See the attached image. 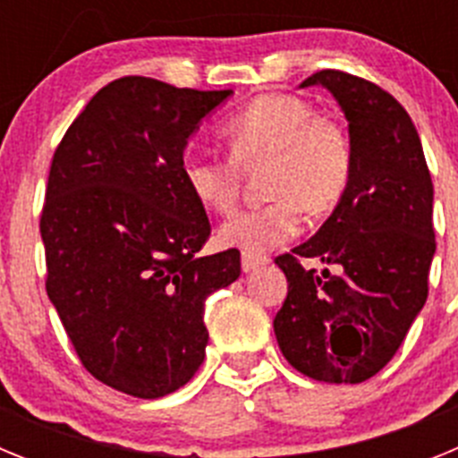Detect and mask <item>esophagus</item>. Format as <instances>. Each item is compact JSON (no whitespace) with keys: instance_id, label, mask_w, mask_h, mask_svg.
<instances>
[{"instance_id":"esophagus-1","label":"esophagus","mask_w":458,"mask_h":458,"mask_svg":"<svg viewBox=\"0 0 458 458\" xmlns=\"http://www.w3.org/2000/svg\"><path fill=\"white\" fill-rule=\"evenodd\" d=\"M270 259L264 257V254H250V252H242L241 257V268L245 270V273H252V270H257L259 266H266L268 264Z\"/></svg>"}]
</instances>
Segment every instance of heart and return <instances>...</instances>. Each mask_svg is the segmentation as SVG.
Masks as SVG:
<instances>
[{
  "label": "heart",
  "mask_w": 458,
  "mask_h": 458,
  "mask_svg": "<svg viewBox=\"0 0 458 458\" xmlns=\"http://www.w3.org/2000/svg\"><path fill=\"white\" fill-rule=\"evenodd\" d=\"M229 156L188 151L181 160L185 188L204 208L229 213L241 194V167H266L268 204L241 210L217 229L225 248L261 254L302 232L305 208L333 210L353 179V144L342 123L317 114L291 93H261L222 123Z\"/></svg>",
  "instance_id": "b5f03b06"
}]
</instances>
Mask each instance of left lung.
I'll list each match as a JSON object with an SVG mask.
<instances>
[{
	"label": "left lung",
	"instance_id": "8db88e82",
	"mask_svg": "<svg viewBox=\"0 0 458 458\" xmlns=\"http://www.w3.org/2000/svg\"><path fill=\"white\" fill-rule=\"evenodd\" d=\"M342 105L353 144V179L314 236L279 254L289 293L275 317L289 365L323 383H362L402 346L427 302L436 252L434 183L422 141L402 103L351 72H314ZM321 258L337 274L301 268Z\"/></svg>",
	"mask_w": 458,
	"mask_h": 458
}]
</instances>
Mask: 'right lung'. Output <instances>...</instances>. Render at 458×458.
<instances>
[{
  "mask_svg": "<svg viewBox=\"0 0 458 458\" xmlns=\"http://www.w3.org/2000/svg\"><path fill=\"white\" fill-rule=\"evenodd\" d=\"M232 93L141 75L109 82L56 147L40 210L46 289L84 369L140 399L183 387L204 362V305L241 252L199 257L210 222L181 160Z\"/></svg>",
  "mask_w": 458,
  "mask_h": 458,
  "instance_id": "right-lung-1",
  "label": "right lung"
}]
</instances>
